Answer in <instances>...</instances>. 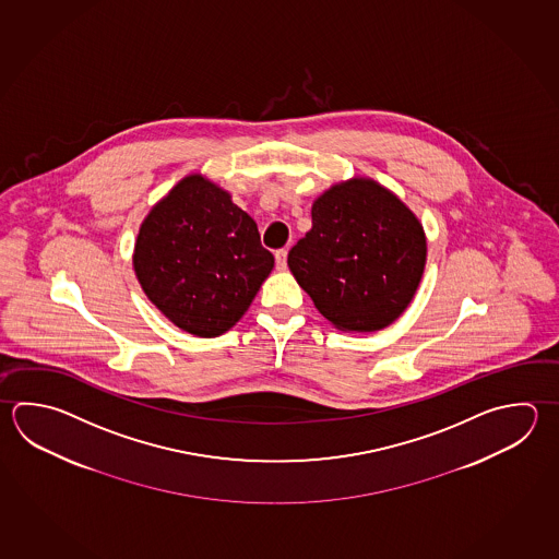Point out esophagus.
I'll use <instances>...</instances> for the list:
<instances>
[{
    "label": "esophagus",
    "mask_w": 559,
    "mask_h": 559,
    "mask_svg": "<svg viewBox=\"0 0 559 559\" xmlns=\"http://www.w3.org/2000/svg\"><path fill=\"white\" fill-rule=\"evenodd\" d=\"M286 254H288L286 249H281V251H276V253H274V259H276V269H278V271H285L286 269Z\"/></svg>",
    "instance_id": "1"
}]
</instances>
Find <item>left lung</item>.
<instances>
[{
  "instance_id": "8db88e82",
  "label": "left lung",
  "mask_w": 559,
  "mask_h": 559,
  "mask_svg": "<svg viewBox=\"0 0 559 559\" xmlns=\"http://www.w3.org/2000/svg\"><path fill=\"white\" fill-rule=\"evenodd\" d=\"M427 263V235L403 201L354 176L312 203V229L288 253L296 283L342 332H378L412 305Z\"/></svg>"
}]
</instances>
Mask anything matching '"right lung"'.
<instances>
[{
	"label": "right lung",
	"instance_id": "right-lung-1",
	"mask_svg": "<svg viewBox=\"0 0 559 559\" xmlns=\"http://www.w3.org/2000/svg\"><path fill=\"white\" fill-rule=\"evenodd\" d=\"M132 266L147 300L174 326L217 337L249 310L274 257L231 193L195 171L144 217Z\"/></svg>",
	"mask_w": 559,
	"mask_h": 559
}]
</instances>
